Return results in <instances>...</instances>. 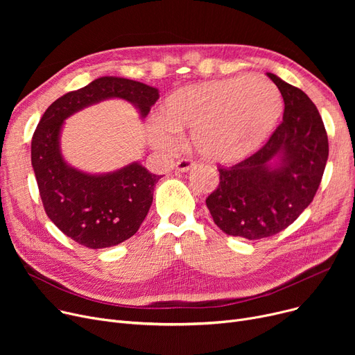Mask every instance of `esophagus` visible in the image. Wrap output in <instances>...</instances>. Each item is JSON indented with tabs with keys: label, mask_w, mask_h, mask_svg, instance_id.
Segmentation results:
<instances>
[{
	"label": "esophagus",
	"mask_w": 355,
	"mask_h": 355,
	"mask_svg": "<svg viewBox=\"0 0 355 355\" xmlns=\"http://www.w3.org/2000/svg\"><path fill=\"white\" fill-rule=\"evenodd\" d=\"M194 165H196V161H193V159H190V158H181V159H178L177 164H175L177 170L181 171V173H185V171L191 170V168H193Z\"/></svg>",
	"instance_id": "esophagus-1"
}]
</instances>
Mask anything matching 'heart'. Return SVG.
<instances>
[{
	"mask_svg": "<svg viewBox=\"0 0 355 355\" xmlns=\"http://www.w3.org/2000/svg\"><path fill=\"white\" fill-rule=\"evenodd\" d=\"M282 98L265 79L233 78L181 87L162 103L151 142L170 151L191 130L197 153L213 162H236L268 139L282 114Z\"/></svg>",
	"mask_w": 355,
	"mask_h": 355,
	"instance_id": "obj_1",
	"label": "heart"
}]
</instances>
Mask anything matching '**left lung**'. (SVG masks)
<instances>
[{"label":"left lung","instance_id":"left-lung-1","mask_svg":"<svg viewBox=\"0 0 355 355\" xmlns=\"http://www.w3.org/2000/svg\"><path fill=\"white\" fill-rule=\"evenodd\" d=\"M285 102L284 119L268 142L243 161L218 165L220 182L206 204L230 236L257 240L282 232L309 206L328 159V137L318 109L305 93L268 73ZM282 158L270 168L268 161Z\"/></svg>","mask_w":355,"mask_h":355}]
</instances>
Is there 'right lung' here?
<instances>
[{
  "label": "right lung",
  "instance_id": "1",
  "mask_svg": "<svg viewBox=\"0 0 355 355\" xmlns=\"http://www.w3.org/2000/svg\"><path fill=\"white\" fill-rule=\"evenodd\" d=\"M107 98L132 102L146 116L159 95L141 82L105 76L54 101L31 138V165L46 214L67 237L89 249L116 246L132 237L153 204L161 178L134 162L106 175H89L62 158L59 135L74 112Z\"/></svg>",
  "mask_w": 355,
  "mask_h": 355
}]
</instances>
